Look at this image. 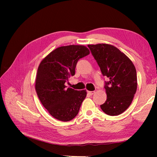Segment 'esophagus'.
<instances>
[{"instance_id": "esophagus-1", "label": "esophagus", "mask_w": 157, "mask_h": 157, "mask_svg": "<svg viewBox=\"0 0 157 157\" xmlns=\"http://www.w3.org/2000/svg\"><path fill=\"white\" fill-rule=\"evenodd\" d=\"M87 93H88V94L90 95V96H92V95H93L95 93V92L94 91H88Z\"/></svg>"}]
</instances>
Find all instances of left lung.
I'll return each instance as SVG.
<instances>
[{"label": "left lung", "mask_w": 157, "mask_h": 157, "mask_svg": "<svg viewBox=\"0 0 157 157\" xmlns=\"http://www.w3.org/2000/svg\"><path fill=\"white\" fill-rule=\"evenodd\" d=\"M105 82L107 100L101 105L108 115H121L129 107L137 90V73L134 65L115 46L107 44L88 45Z\"/></svg>", "instance_id": "obj_1"}]
</instances>
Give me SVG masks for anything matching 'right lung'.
<instances>
[{
  "label": "right lung",
  "mask_w": 157,
  "mask_h": 157,
  "mask_svg": "<svg viewBox=\"0 0 157 157\" xmlns=\"http://www.w3.org/2000/svg\"><path fill=\"white\" fill-rule=\"evenodd\" d=\"M90 51L82 45L61 46L42 60L35 80V89L41 103L56 119L67 122L77 115L86 90H75L65 83L75 74L78 61Z\"/></svg>",
  "instance_id": "add662e5"
}]
</instances>
